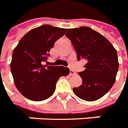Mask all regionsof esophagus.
<instances>
[{
  "mask_svg": "<svg viewBox=\"0 0 128 128\" xmlns=\"http://www.w3.org/2000/svg\"><path fill=\"white\" fill-rule=\"evenodd\" d=\"M74 74H75L74 72L72 70H70V76H73V75H74Z\"/></svg>",
  "mask_w": 128,
  "mask_h": 128,
  "instance_id": "1",
  "label": "esophagus"
}]
</instances>
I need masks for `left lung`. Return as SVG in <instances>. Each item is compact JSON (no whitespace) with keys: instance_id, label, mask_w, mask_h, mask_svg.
Wrapping results in <instances>:
<instances>
[{"instance_id":"8db88e82","label":"left lung","mask_w":128,"mask_h":128,"mask_svg":"<svg viewBox=\"0 0 128 128\" xmlns=\"http://www.w3.org/2000/svg\"><path fill=\"white\" fill-rule=\"evenodd\" d=\"M66 36L77 54V60H84L85 70L78 72L82 82L73 88L80 99L94 101L112 88L118 71V54L113 45L101 34L90 27L69 29Z\"/></svg>"}]
</instances>
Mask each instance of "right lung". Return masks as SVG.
Returning a JSON list of instances; mask_svg holds the SVG:
<instances>
[{
  "instance_id": "1",
  "label": "right lung",
  "mask_w": 128,
  "mask_h": 128,
  "mask_svg": "<svg viewBox=\"0 0 128 128\" xmlns=\"http://www.w3.org/2000/svg\"><path fill=\"white\" fill-rule=\"evenodd\" d=\"M66 29L44 25L26 34L14 49L10 70L18 91L27 99L41 101L55 91L60 76L70 72L64 66H44L54 43L66 34Z\"/></svg>"
}]
</instances>
